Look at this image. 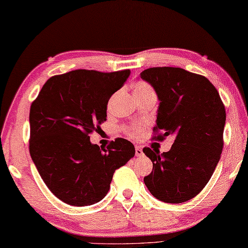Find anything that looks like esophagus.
<instances>
[{
	"label": "esophagus",
	"mask_w": 248,
	"mask_h": 248,
	"mask_svg": "<svg viewBox=\"0 0 248 248\" xmlns=\"http://www.w3.org/2000/svg\"><path fill=\"white\" fill-rule=\"evenodd\" d=\"M135 150H136V156H137V157H141V156H143L144 154H143V151H142V149L140 148L139 145H136V148H135Z\"/></svg>",
	"instance_id": "34e87169"
}]
</instances>
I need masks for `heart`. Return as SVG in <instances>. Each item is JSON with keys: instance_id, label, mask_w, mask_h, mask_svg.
Instances as JSON below:
<instances>
[{"instance_id": "1", "label": "heart", "mask_w": 248, "mask_h": 248, "mask_svg": "<svg viewBox=\"0 0 248 248\" xmlns=\"http://www.w3.org/2000/svg\"><path fill=\"white\" fill-rule=\"evenodd\" d=\"M151 93H154L152 89H151L148 84L144 83V82H138L137 84L135 85V89H134V94H137V95H144V94H151ZM128 134L129 136H131L133 138H137L139 137L140 135V131L137 128H128Z\"/></svg>"}]
</instances>
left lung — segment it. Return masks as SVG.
Instances as JSON below:
<instances>
[{
    "label": "left lung",
    "instance_id": "left-lung-1",
    "mask_svg": "<svg viewBox=\"0 0 248 248\" xmlns=\"http://www.w3.org/2000/svg\"><path fill=\"white\" fill-rule=\"evenodd\" d=\"M140 78L159 100L155 130L174 135L168 152L144 148L153 170L144 184L156 199L181 203L208 184L223 151L226 110L215 87L203 76L179 67H153Z\"/></svg>",
    "mask_w": 248,
    "mask_h": 248
}]
</instances>
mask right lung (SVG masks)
I'll use <instances>...</instances> for the list:
<instances>
[{"mask_svg":"<svg viewBox=\"0 0 248 248\" xmlns=\"http://www.w3.org/2000/svg\"><path fill=\"white\" fill-rule=\"evenodd\" d=\"M129 75V69H77L53 76L32 103L30 154L47 187L65 203H97L107 195L114 171L135 156L128 140L115 139L106 150L89 136L107 120L108 100Z\"/></svg>","mask_w":248,"mask_h":248,"instance_id":"obj_1","label":"right lung"}]
</instances>
